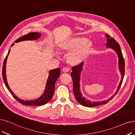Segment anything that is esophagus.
<instances>
[{"label": "esophagus", "mask_w": 135, "mask_h": 135, "mask_svg": "<svg viewBox=\"0 0 135 135\" xmlns=\"http://www.w3.org/2000/svg\"><path fill=\"white\" fill-rule=\"evenodd\" d=\"M69 68H66V67L63 68V69H62V71H63V72H64V73H67V72H69Z\"/></svg>", "instance_id": "esophagus-1"}]
</instances>
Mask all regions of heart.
<instances>
[{"instance_id":"b5f03b06","label":"heart","mask_w":135,"mask_h":135,"mask_svg":"<svg viewBox=\"0 0 135 135\" xmlns=\"http://www.w3.org/2000/svg\"><path fill=\"white\" fill-rule=\"evenodd\" d=\"M93 44L85 37H74L60 44L62 52L69 53L67 60L72 65H77L83 62L90 55Z\"/></svg>"}]
</instances>
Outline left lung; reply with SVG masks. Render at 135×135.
I'll use <instances>...</instances> for the list:
<instances>
[{
	"mask_svg": "<svg viewBox=\"0 0 135 135\" xmlns=\"http://www.w3.org/2000/svg\"><path fill=\"white\" fill-rule=\"evenodd\" d=\"M106 35V37L107 38V42L105 44L107 47L108 48H111L112 50H113L118 55V66L120 72V74L121 75V80L119 83V84L117 88V90L114 95L112 97H111L110 98L108 99V100H103L102 102H94V101H89L85 97H83V95L80 91V74L81 72L83 70V67L84 65V62H83L81 63L79 65L77 66H74L72 67V72L71 73V75L73 80V93L74 97L79 103L83 106L86 107H94L97 106H99V105L105 104L107 103H108L111 99L114 97L116 93L118 92L119 90L120 89V88L122 82L124 79V73H125V61L124 59L123 58V56L122 54V52L121 50L120 46L119 44L116 41L111 37H110L109 35L105 33Z\"/></svg>",
	"mask_w": 135,
	"mask_h": 135,
	"instance_id": "obj_1",
	"label": "left lung"
}]
</instances>
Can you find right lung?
<instances>
[{
  "label": "right lung",
  "mask_w": 135,
  "mask_h": 135,
  "mask_svg": "<svg viewBox=\"0 0 135 135\" xmlns=\"http://www.w3.org/2000/svg\"><path fill=\"white\" fill-rule=\"evenodd\" d=\"M41 35V33L38 32H30L28 33L27 35H25L24 36L17 39L15 42H19L22 41H28V40H36L39 38ZM14 45L13 43L11 45V47H12ZM10 50H9L8 54L5 58L3 66V71H2V75H3V78L4 81V83L7 86V89L11 93V94L13 96V97L16 99V100L19 102L20 103L22 104V105H29V106H41L47 103L51 99H52V97L54 95V91H55V83L60 77V73H61V70L60 68H56L55 69L51 70L49 71V75L47 80V82L46 84L45 89L44 90V93L42 94L38 98L35 99V100H24L22 99H20L17 97H16L13 91L11 90L9 86L8 85L7 80V76H6V63H7V58L8 55L10 53Z\"/></svg>",
  "instance_id": "add662e5"
}]
</instances>
